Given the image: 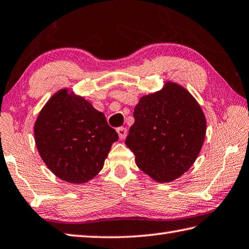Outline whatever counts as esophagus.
I'll return each instance as SVG.
<instances>
[{
	"label": "esophagus",
	"instance_id": "esophagus-1",
	"mask_svg": "<svg viewBox=\"0 0 249 249\" xmlns=\"http://www.w3.org/2000/svg\"><path fill=\"white\" fill-rule=\"evenodd\" d=\"M117 132L119 134V139L120 140H124L126 137V129L124 128V126H121V128L117 129Z\"/></svg>",
	"mask_w": 249,
	"mask_h": 249
}]
</instances>
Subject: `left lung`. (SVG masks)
I'll return each mask as SVG.
<instances>
[{
    "label": "left lung",
    "instance_id": "1",
    "mask_svg": "<svg viewBox=\"0 0 249 249\" xmlns=\"http://www.w3.org/2000/svg\"><path fill=\"white\" fill-rule=\"evenodd\" d=\"M125 145L141 170L158 182H170L189 170L206 134L203 110L185 89L168 82L163 90L142 97Z\"/></svg>",
    "mask_w": 249,
    "mask_h": 249
}]
</instances>
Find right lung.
<instances>
[{
    "instance_id": "1",
    "label": "right lung",
    "mask_w": 249,
    "mask_h": 249,
    "mask_svg": "<svg viewBox=\"0 0 249 249\" xmlns=\"http://www.w3.org/2000/svg\"><path fill=\"white\" fill-rule=\"evenodd\" d=\"M37 151L50 170L70 183H84L104 166L118 133L103 112L62 90L46 103L35 125Z\"/></svg>"
}]
</instances>
